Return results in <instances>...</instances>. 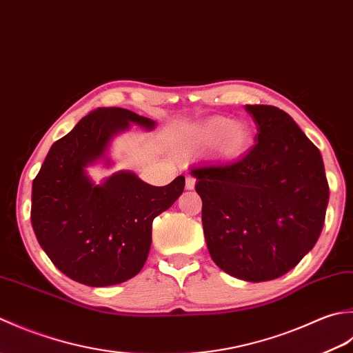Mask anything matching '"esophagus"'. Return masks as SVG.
Listing matches in <instances>:
<instances>
[{"instance_id": "1", "label": "esophagus", "mask_w": 353, "mask_h": 353, "mask_svg": "<svg viewBox=\"0 0 353 353\" xmlns=\"http://www.w3.org/2000/svg\"><path fill=\"white\" fill-rule=\"evenodd\" d=\"M195 183H196V179L193 178L192 175H187V176H185V189L192 190L193 187H195Z\"/></svg>"}]
</instances>
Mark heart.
Wrapping results in <instances>:
<instances>
[{"mask_svg":"<svg viewBox=\"0 0 353 353\" xmlns=\"http://www.w3.org/2000/svg\"><path fill=\"white\" fill-rule=\"evenodd\" d=\"M250 129L243 123L219 117L190 129L184 135L179 146L183 149H199L208 146L218 138V152L225 157H234L239 155L242 150H245L250 143Z\"/></svg>","mask_w":353,"mask_h":353,"instance_id":"1","label":"heart"}]
</instances>
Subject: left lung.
<instances>
[{
  "instance_id": "obj_1",
  "label": "left lung",
  "mask_w": 353,
  "mask_h": 353,
  "mask_svg": "<svg viewBox=\"0 0 353 353\" xmlns=\"http://www.w3.org/2000/svg\"><path fill=\"white\" fill-rule=\"evenodd\" d=\"M254 146L227 163L190 169L203 199L208 253L227 274L265 282L286 274L319 241L329 185L317 146L290 114L247 105Z\"/></svg>"
}]
</instances>
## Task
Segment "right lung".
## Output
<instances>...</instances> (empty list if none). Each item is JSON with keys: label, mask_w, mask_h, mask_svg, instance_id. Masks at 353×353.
Instances as JSON below:
<instances>
[{"label": "right lung", "mask_w": 353, "mask_h": 353, "mask_svg": "<svg viewBox=\"0 0 353 353\" xmlns=\"http://www.w3.org/2000/svg\"><path fill=\"white\" fill-rule=\"evenodd\" d=\"M155 121L123 108H97L53 143L32 185V227L39 245L67 277L110 286L139 274L152 243V221L184 190V176L150 185L132 172L94 184L85 168L105 157L111 139ZM110 164V161H106Z\"/></svg>", "instance_id": "obj_1"}]
</instances>
